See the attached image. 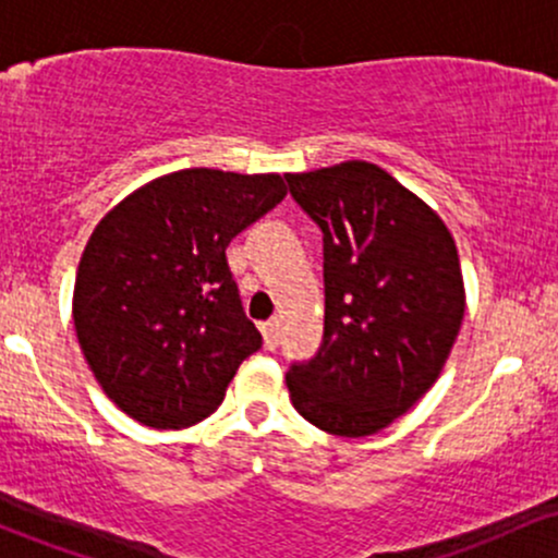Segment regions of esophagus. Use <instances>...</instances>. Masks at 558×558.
I'll use <instances>...</instances> for the list:
<instances>
[{
    "label": "esophagus",
    "instance_id": "esophagus-1",
    "mask_svg": "<svg viewBox=\"0 0 558 558\" xmlns=\"http://www.w3.org/2000/svg\"><path fill=\"white\" fill-rule=\"evenodd\" d=\"M262 336H265V349H278L280 341V319L272 317L267 323H262Z\"/></svg>",
    "mask_w": 558,
    "mask_h": 558
}]
</instances>
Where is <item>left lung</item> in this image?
<instances>
[{"label":"left lung","mask_w":558,"mask_h":558,"mask_svg":"<svg viewBox=\"0 0 558 558\" xmlns=\"http://www.w3.org/2000/svg\"><path fill=\"white\" fill-rule=\"evenodd\" d=\"M323 230L325 330L286 375L319 430L362 438L388 427L438 380L464 317L457 243L438 215L373 162L286 175Z\"/></svg>","instance_id":"1"}]
</instances>
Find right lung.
I'll return each instance as SVG.
<instances>
[{
    "mask_svg": "<svg viewBox=\"0 0 558 558\" xmlns=\"http://www.w3.org/2000/svg\"><path fill=\"white\" fill-rule=\"evenodd\" d=\"M283 196L275 172L191 168L101 217L75 275L73 323L96 383L128 417L155 430L196 425L259 351L226 248Z\"/></svg>",
    "mask_w": 558,
    "mask_h": 558,
    "instance_id": "add662e5",
    "label": "right lung"
}]
</instances>
